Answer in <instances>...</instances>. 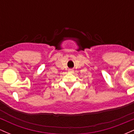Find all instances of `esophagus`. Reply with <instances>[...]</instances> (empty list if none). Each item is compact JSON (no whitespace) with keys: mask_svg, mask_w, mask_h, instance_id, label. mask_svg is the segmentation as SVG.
Here are the masks:
<instances>
[{"mask_svg":"<svg viewBox=\"0 0 134 134\" xmlns=\"http://www.w3.org/2000/svg\"><path fill=\"white\" fill-rule=\"evenodd\" d=\"M72 72H73V70H72V69H69V72H70V73H71Z\"/></svg>","mask_w":134,"mask_h":134,"instance_id":"obj_1","label":"esophagus"}]
</instances>
